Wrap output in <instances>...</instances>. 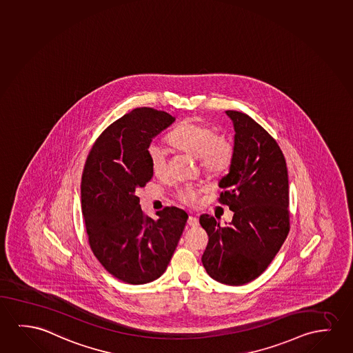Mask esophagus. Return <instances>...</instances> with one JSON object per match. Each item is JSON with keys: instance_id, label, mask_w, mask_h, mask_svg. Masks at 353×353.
<instances>
[{"instance_id": "1", "label": "esophagus", "mask_w": 353, "mask_h": 353, "mask_svg": "<svg viewBox=\"0 0 353 353\" xmlns=\"http://www.w3.org/2000/svg\"><path fill=\"white\" fill-rule=\"evenodd\" d=\"M187 223H188L190 227H195V225H198L199 221H198V219H196L195 216L190 215V217H188V221H187Z\"/></svg>"}]
</instances>
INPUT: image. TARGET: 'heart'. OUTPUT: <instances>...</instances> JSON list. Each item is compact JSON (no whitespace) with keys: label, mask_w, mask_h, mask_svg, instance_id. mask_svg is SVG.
I'll return each mask as SVG.
<instances>
[{"label":"heart","mask_w":353,"mask_h":353,"mask_svg":"<svg viewBox=\"0 0 353 353\" xmlns=\"http://www.w3.org/2000/svg\"><path fill=\"white\" fill-rule=\"evenodd\" d=\"M169 141L176 148L199 159L206 174L217 176L225 174L233 163L234 150L232 144L222 136H217L212 128L205 123L185 120L169 134ZM149 163L154 174L161 176L166 171V152L158 143L149 144L147 149ZM182 203L194 205L198 190L192 185L182 187L177 193Z\"/></svg>","instance_id":"obj_1"}]
</instances>
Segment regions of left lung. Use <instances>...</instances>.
I'll return each mask as SVG.
<instances>
[{"mask_svg":"<svg viewBox=\"0 0 353 353\" xmlns=\"http://www.w3.org/2000/svg\"><path fill=\"white\" fill-rule=\"evenodd\" d=\"M234 128V157L221 179V204L234 212L221 225L214 216L199 222L209 235L201 257L212 279L243 285L261 276L276 257L290 230L285 158L265 128L244 112L227 110Z\"/></svg>","mask_w":353,"mask_h":353,"instance_id":"1","label":"left lung"}]
</instances>
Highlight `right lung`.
<instances>
[{"label":"right lung","mask_w":353,"mask_h":353,"mask_svg":"<svg viewBox=\"0 0 353 353\" xmlns=\"http://www.w3.org/2000/svg\"><path fill=\"white\" fill-rule=\"evenodd\" d=\"M168 112L136 108L103 131L87 157L81 179L88 243L119 281L139 285L166 271L188 219L179 208L144 215L136 192L153 177L148 149L174 123Z\"/></svg>","instance_id":"right-lung-1"}]
</instances>
